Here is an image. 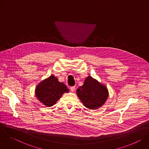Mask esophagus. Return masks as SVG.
Instances as JSON below:
<instances>
[{"label": "esophagus", "mask_w": 149, "mask_h": 149, "mask_svg": "<svg viewBox=\"0 0 149 149\" xmlns=\"http://www.w3.org/2000/svg\"><path fill=\"white\" fill-rule=\"evenodd\" d=\"M70 90H71V91L72 92H74V91H75V86L71 87H70Z\"/></svg>", "instance_id": "esophagus-1"}]
</instances>
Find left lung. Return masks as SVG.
<instances>
[{"mask_svg":"<svg viewBox=\"0 0 149 149\" xmlns=\"http://www.w3.org/2000/svg\"><path fill=\"white\" fill-rule=\"evenodd\" d=\"M108 94L106 87L90 76L77 90V94L85 107L91 110L102 106L107 99Z\"/></svg>","mask_w":149,"mask_h":149,"instance_id":"1","label":"left lung"}]
</instances>
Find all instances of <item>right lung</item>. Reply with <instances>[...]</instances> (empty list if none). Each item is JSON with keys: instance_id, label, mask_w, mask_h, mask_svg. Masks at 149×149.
Wrapping results in <instances>:
<instances>
[{"instance_id": "obj_1", "label": "right lung", "mask_w": 149, "mask_h": 149, "mask_svg": "<svg viewBox=\"0 0 149 149\" xmlns=\"http://www.w3.org/2000/svg\"><path fill=\"white\" fill-rule=\"evenodd\" d=\"M65 85L58 81L54 75L42 81L36 88L37 98L47 107L54 105L64 93H68Z\"/></svg>"}]
</instances>
